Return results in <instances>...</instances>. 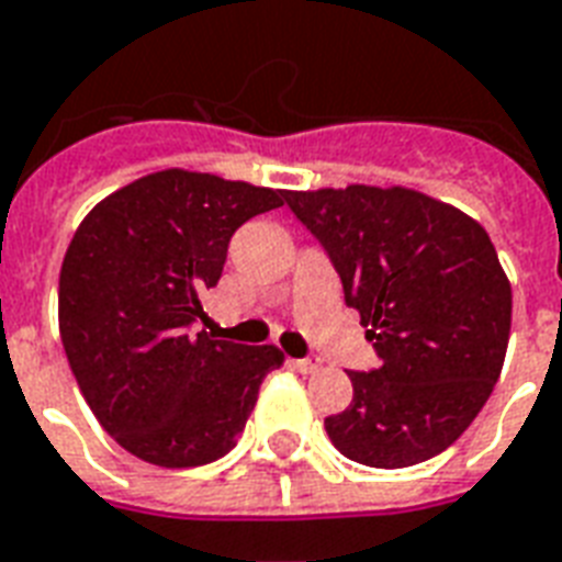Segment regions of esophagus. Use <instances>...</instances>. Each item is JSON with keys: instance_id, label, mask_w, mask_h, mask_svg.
<instances>
[{"instance_id": "obj_1", "label": "esophagus", "mask_w": 562, "mask_h": 562, "mask_svg": "<svg viewBox=\"0 0 562 562\" xmlns=\"http://www.w3.org/2000/svg\"><path fill=\"white\" fill-rule=\"evenodd\" d=\"M294 368H297L300 374H318L324 362L318 357H306V359H294Z\"/></svg>"}]
</instances>
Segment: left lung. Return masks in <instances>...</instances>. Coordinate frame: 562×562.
<instances>
[{
    "label": "left lung",
    "instance_id": "8db88e82",
    "mask_svg": "<svg viewBox=\"0 0 562 562\" xmlns=\"http://www.w3.org/2000/svg\"><path fill=\"white\" fill-rule=\"evenodd\" d=\"M336 265L380 368L350 371L329 442L371 469H406L465 434L498 383L513 289L490 235L451 203L392 186L285 191Z\"/></svg>",
    "mask_w": 562,
    "mask_h": 562
}]
</instances>
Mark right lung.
I'll use <instances>...</instances> for the list:
<instances>
[{
	"instance_id": "1",
	"label": "right lung",
	"mask_w": 562,
	"mask_h": 562,
	"mask_svg": "<svg viewBox=\"0 0 562 562\" xmlns=\"http://www.w3.org/2000/svg\"><path fill=\"white\" fill-rule=\"evenodd\" d=\"M282 203L280 188L167 167L100 200L72 235L58 280L64 353L97 422L138 460H221L285 362L273 345L191 333L235 229Z\"/></svg>"
}]
</instances>
